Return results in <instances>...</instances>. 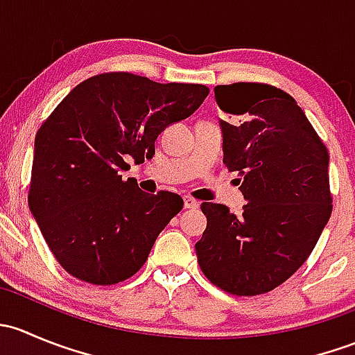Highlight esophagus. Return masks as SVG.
Instances as JSON below:
<instances>
[{"label":"esophagus","instance_id":"34e87169","mask_svg":"<svg viewBox=\"0 0 355 355\" xmlns=\"http://www.w3.org/2000/svg\"><path fill=\"white\" fill-rule=\"evenodd\" d=\"M184 207L185 209H196V207H199V200L192 199V198H184Z\"/></svg>","mask_w":355,"mask_h":355}]
</instances>
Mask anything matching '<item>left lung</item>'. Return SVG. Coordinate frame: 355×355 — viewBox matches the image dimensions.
<instances>
[{
    "label": "left lung",
    "instance_id": "obj_1",
    "mask_svg": "<svg viewBox=\"0 0 355 355\" xmlns=\"http://www.w3.org/2000/svg\"><path fill=\"white\" fill-rule=\"evenodd\" d=\"M223 163L239 171L244 213L202 202L207 227L196 244L202 273L234 295H259L309 257L331 214L327 148L292 96L273 85L214 87Z\"/></svg>",
    "mask_w": 355,
    "mask_h": 355
}]
</instances>
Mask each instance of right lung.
<instances>
[{"instance_id":"obj_1","label":"right lung","mask_w":355,"mask_h":355,"mask_svg":"<svg viewBox=\"0 0 355 355\" xmlns=\"http://www.w3.org/2000/svg\"><path fill=\"white\" fill-rule=\"evenodd\" d=\"M200 84H157L113 71L87 78L35 135L28 207L63 270L94 285L137 273L157 235L184 207L121 173L155 156L157 135L202 105Z\"/></svg>"}]
</instances>
